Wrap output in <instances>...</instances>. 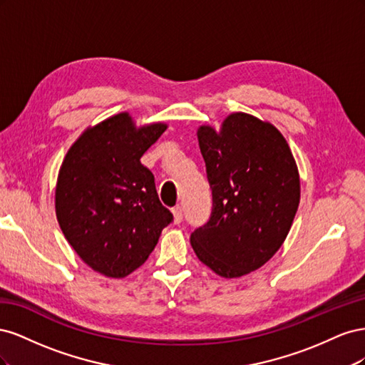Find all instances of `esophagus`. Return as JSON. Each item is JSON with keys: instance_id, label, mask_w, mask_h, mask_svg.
Returning a JSON list of instances; mask_svg holds the SVG:
<instances>
[{"instance_id": "esophagus-1", "label": "esophagus", "mask_w": 365, "mask_h": 365, "mask_svg": "<svg viewBox=\"0 0 365 365\" xmlns=\"http://www.w3.org/2000/svg\"><path fill=\"white\" fill-rule=\"evenodd\" d=\"M172 213H173V222H175V224H181V222H182V217H184L182 208H181L180 205H176V207L172 210Z\"/></svg>"}]
</instances>
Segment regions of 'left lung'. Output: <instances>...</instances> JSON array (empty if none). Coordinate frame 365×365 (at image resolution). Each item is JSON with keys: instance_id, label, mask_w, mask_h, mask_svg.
<instances>
[{"instance_id": "1", "label": "left lung", "mask_w": 365, "mask_h": 365, "mask_svg": "<svg viewBox=\"0 0 365 365\" xmlns=\"http://www.w3.org/2000/svg\"><path fill=\"white\" fill-rule=\"evenodd\" d=\"M213 195L208 222L190 242L220 277L263 267L288 236L300 202V176L280 130L257 117L230 114L219 132L197 129Z\"/></svg>"}]
</instances>
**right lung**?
<instances>
[{"instance_id":"obj_1","label":"right lung","mask_w":365,"mask_h":365,"mask_svg":"<svg viewBox=\"0 0 365 365\" xmlns=\"http://www.w3.org/2000/svg\"><path fill=\"white\" fill-rule=\"evenodd\" d=\"M168 128H135L128 113L88 128L70 148L56 184V216L79 257L106 277L140 268L173 216L140 158Z\"/></svg>"}]
</instances>
